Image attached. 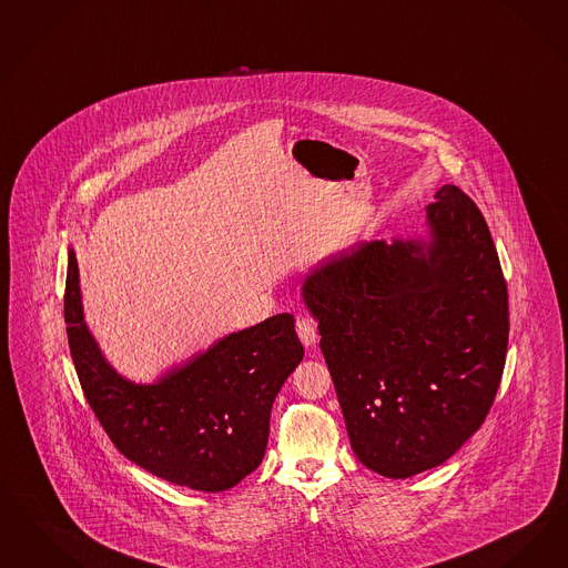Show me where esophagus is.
<instances>
[{
	"instance_id": "esophagus-1",
	"label": "esophagus",
	"mask_w": 568,
	"mask_h": 568,
	"mask_svg": "<svg viewBox=\"0 0 568 568\" xmlns=\"http://www.w3.org/2000/svg\"><path fill=\"white\" fill-rule=\"evenodd\" d=\"M295 332H297V336H300V341H302L304 346H315V342H317V327H315V321H313V318H297Z\"/></svg>"
}]
</instances>
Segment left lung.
Returning <instances> with one entry per match:
<instances>
[{
	"mask_svg": "<svg viewBox=\"0 0 568 568\" xmlns=\"http://www.w3.org/2000/svg\"><path fill=\"white\" fill-rule=\"evenodd\" d=\"M427 239L362 243L304 278L353 453L393 477L448 460L481 427L509 341L507 285L476 203L442 185Z\"/></svg>",
	"mask_w": 568,
	"mask_h": 568,
	"instance_id": "obj_1",
	"label": "left lung"
}]
</instances>
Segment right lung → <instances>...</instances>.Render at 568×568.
Instances as JSON below:
<instances>
[{
	"instance_id": "1",
	"label": "right lung",
	"mask_w": 568,
	"mask_h": 568,
	"mask_svg": "<svg viewBox=\"0 0 568 568\" xmlns=\"http://www.w3.org/2000/svg\"><path fill=\"white\" fill-rule=\"evenodd\" d=\"M65 323L87 402L129 460L203 493L227 490L260 467L274 397L304 357L294 315L227 334L156 383L136 385L105 362L92 338L75 251L69 250Z\"/></svg>"
}]
</instances>
